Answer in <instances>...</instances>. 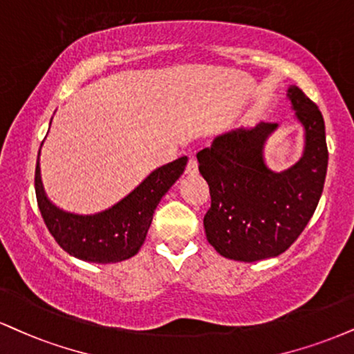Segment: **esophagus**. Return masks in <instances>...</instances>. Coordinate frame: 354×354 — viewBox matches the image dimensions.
<instances>
[{"label":"esophagus","instance_id":"1","mask_svg":"<svg viewBox=\"0 0 354 354\" xmlns=\"http://www.w3.org/2000/svg\"><path fill=\"white\" fill-rule=\"evenodd\" d=\"M186 173H188V174L198 173V161H196L194 158H189L188 166H186Z\"/></svg>","mask_w":354,"mask_h":354}]
</instances>
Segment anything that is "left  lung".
Instances as JSON below:
<instances>
[{
  "instance_id": "left-lung-1",
  "label": "left lung",
  "mask_w": 354,
  "mask_h": 354,
  "mask_svg": "<svg viewBox=\"0 0 354 354\" xmlns=\"http://www.w3.org/2000/svg\"><path fill=\"white\" fill-rule=\"evenodd\" d=\"M287 97L305 135L304 155L290 168L272 171L263 158L279 123L225 131L196 155L211 193L204 231L223 257H277L297 241L320 201L328 166L323 115L297 85L288 87Z\"/></svg>"
}]
</instances>
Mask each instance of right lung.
Listing matches in <instances>:
<instances>
[{
    "label": "right lung",
    "mask_w": 354,
    "mask_h": 354,
    "mask_svg": "<svg viewBox=\"0 0 354 354\" xmlns=\"http://www.w3.org/2000/svg\"><path fill=\"white\" fill-rule=\"evenodd\" d=\"M186 163L188 158L181 156L153 169L131 193L109 209L95 214H74L57 207L46 196L37 156L34 176L37 206L55 242L72 257L93 263L127 261L143 245L153 212L185 171Z\"/></svg>",
    "instance_id": "add662e5"
}]
</instances>
